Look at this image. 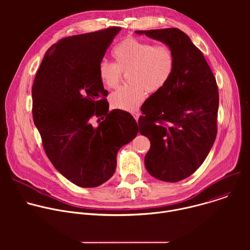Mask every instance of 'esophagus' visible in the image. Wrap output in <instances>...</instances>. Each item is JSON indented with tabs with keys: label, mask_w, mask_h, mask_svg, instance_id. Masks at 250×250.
Masks as SVG:
<instances>
[{
	"label": "esophagus",
	"mask_w": 250,
	"mask_h": 250,
	"mask_svg": "<svg viewBox=\"0 0 250 250\" xmlns=\"http://www.w3.org/2000/svg\"><path fill=\"white\" fill-rule=\"evenodd\" d=\"M132 116H133V118L135 119V121L136 122H138V119H139V117H140V113L137 111V112H134V113H132Z\"/></svg>",
	"instance_id": "obj_1"
}]
</instances>
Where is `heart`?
<instances>
[{
    "label": "heart",
    "mask_w": 250,
    "mask_h": 250,
    "mask_svg": "<svg viewBox=\"0 0 250 250\" xmlns=\"http://www.w3.org/2000/svg\"><path fill=\"white\" fill-rule=\"evenodd\" d=\"M115 64L102 61L98 74L104 87L115 89L121 81V72H128L129 86H125L110 96L113 108L125 112H134L146 97V92H159L171 78L175 56L165 44L150 42L128 37L113 49Z\"/></svg>",
    "instance_id": "obj_1"
}]
</instances>
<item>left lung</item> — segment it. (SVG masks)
Returning <instances> with one entry per match:
<instances>
[{
    "label": "left lung",
    "instance_id": "1",
    "mask_svg": "<svg viewBox=\"0 0 250 250\" xmlns=\"http://www.w3.org/2000/svg\"><path fill=\"white\" fill-rule=\"evenodd\" d=\"M168 45L175 67L167 84L141 105L140 134L150 140L145 163L164 182L192 175L205 161L217 136L219 91L203 53L178 28L136 30Z\"/></svg>",
    "mask_w": 250,
    "mask_h": 250
}]
</instances>
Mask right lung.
<instances>
[{"mask_svg": "<svg viewBox=\"0 0 250 250\" xmlns=\"http://www.w3.org/2000/svg\"><path fill=\"white\" fill-rule=\"evenodd\" d=\"M120 31L109 27L59 41L45 53L32 85L33 122L45 153L60 174L83 188L110 179L119 149L138 132L128 113H109L108 91L98 74ZM93 115L106 119L93 127Z\"/></svg>", "mask_w": 250, "mask_h": 250, "instance_id": "obj_1", "label": "right lung"}]
</instances>
